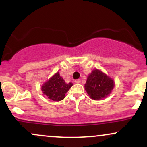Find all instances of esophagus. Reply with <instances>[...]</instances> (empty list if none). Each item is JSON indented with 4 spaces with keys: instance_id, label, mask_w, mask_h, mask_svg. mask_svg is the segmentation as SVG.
Instances as JSON below:
<instances>
[{
    "instance_id": "obj_1",
    "label": "esophagus",
    "mask_w": 147,
    "mask_h": 147,
    "mask_svg": "<svg viewBox=\"0 0 147 147\" xmlns=\"http://www.w3.org/2000/svg\"><path fill=\"white\" fill-rule=\"evenodd\" d=\"M80 82H81L80 79H76V80L75 81V82L76 84H79L80 83Z\"/></svg>"
}]
</instances>
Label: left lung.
I'll return each mask as SVG.
<instances>
[{
  "label": "left lung",
  "instance_id": "obj_1",
  "mask_svg": "<svg viewBox=\"0 0 147 147\" xmlns=\"http://www.w3.org/2000/svg\"><path fill=\"white\" fill-rule=\"evenodd\" d=\"M114 86V81L111 77L102 70L94 69L88 75L84 88L91 99L100 100L110 95Z\"/></svg>",
  "mask_w": 147,
  "mask_h": 147
}]
</instances>
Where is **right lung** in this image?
<instances>
[{"label": "right lung", "instance_id": "obj_1", "mask_svg": "<svg viewBox=\"0 0 147 147\" xmlns=\"http://www.w3.org/2000/svg\"><path fill=\"white\" fill-rule=\"evenodd\" d=\"M73 84H66L61 77L59 72H57L42 85L41 90L45 95L55 102H59L65 98V93Z\"/></svg>", "mask_w": 147, "mask_h": 147}]
</instances>
